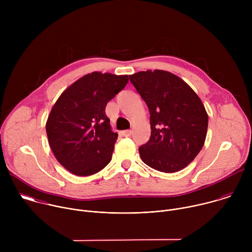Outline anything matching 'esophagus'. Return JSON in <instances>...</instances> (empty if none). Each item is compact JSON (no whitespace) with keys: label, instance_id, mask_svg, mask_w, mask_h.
Segmentation results:
<instances>
[{"label":"esophagus","instance_id":"esophagus-1","mask_svg":"<svg viewBox=\"0 0 252 252\" xmlns=\"http://www.w3.org/2000/svg\"><path fill=\"white\" fill-rule=\"evenodd\" d=\"M131 133H132L131 130H124V131H121V135H122V136H125V137L130 136Z\"/></svg>","mask_w":252,"mask_h":252}]
</instances>
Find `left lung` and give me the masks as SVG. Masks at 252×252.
<instances>
[{
  "mask_svg": "<svg viewBox=\"0 0 252 252\" xmlns=\"http://www.w3.org/2000/svg\"><path fill=\"white\" fill-rule=\"evenodd\" d=\"M129 80L150 111L151 137L139 149L142 161L171 173L188 166L202 149L208 116L194 91L166 70L138 71Z\"/></svg>",
  "mask_w": 252,
  "mask_h": 252,
  "instance_id": "8db88e82",
  "label": "left lung"
}]
</instances>
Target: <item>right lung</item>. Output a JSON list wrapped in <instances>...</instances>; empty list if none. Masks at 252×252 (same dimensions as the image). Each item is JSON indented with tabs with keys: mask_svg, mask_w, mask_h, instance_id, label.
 <instances>
[{
	"mask_svg": "<svg viewBox=\"0 0 252 252\" xmlns=\"http://www.w3.org/2000/svg\"><path fill=\"white\" fill-rule=\"evenodd\" d=\"M127 82L126 75L94 71L70 85L54 104L46 124L49 145L73 174H94L111 161L118 133L112 131L105 105Z\"/></svg>",
	"mask_w": 252,
	"mask_h": 252,
	"instance_id": "obj_1",
	"label": "right lung"
}]
</instances>
